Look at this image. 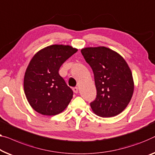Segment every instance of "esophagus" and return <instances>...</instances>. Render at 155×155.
I'll list each match as a JSON object with an SVG mask.
<instances>
[{
	"label": "esophagus",
	"mask_w": 155,
	"mask_h": 155,
	"mask_svg": "<svg viewBox=\"0 0 155 155\" xmlns=\"http://www.w3.org/2000/svg\"><path fill=\"white\" fill-rule=\"evenodd\" d=\"M73 91H74V92H75V93H78V87H73Z\"/></svg>",
	"instance_id": "esophagus-1"
}]
</instances>
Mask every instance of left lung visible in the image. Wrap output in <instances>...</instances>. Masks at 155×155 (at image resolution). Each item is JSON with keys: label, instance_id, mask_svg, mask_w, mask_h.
Instances as JSON below:
<instances>
[{"label": "left lung", "instance_id": "left-lung-1", "mask_svg": "<svg viewBox=\"0 0 155 155\" xmlns=\"http://www.w3.org/2000/svg\"><path fill=\"white\" fill-rule=\"evenodd\" d=\"M81 52L94 74L97 96L91 103L92 111L103 117L120 114L127 107L134 88L127 62L105 47H87Z\"/></svg>", "mask_w": 155, "mask_h": 155}]
</instances>
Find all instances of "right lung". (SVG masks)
<instances>
[{"instance_id": "obj_1", "label": "right lung", "mask_w": 155, "mask_h": 155, "mask_svg": "<svg viewBox=\"0 0 155 155\" xmlns=\"http://www.w3.org/2000/svg\"><path fill=\"white\" fill-rule=\"evenodd\" d=\"M78 51L69 45H54L41 49L30 61L24 76L27 100L39 114L55 115L63 112L73 97V91L58 71Z\"/></svg>"}]
</instances>
